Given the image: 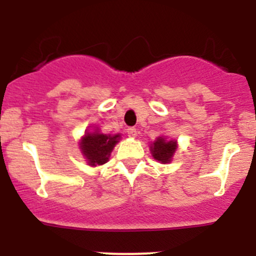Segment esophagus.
Returning a JSON list of instances; mask_svg holds the SVG:
<instances>
[{"label":"esophagus","instance_id":"obj_1","mask_svg":"<svg viewBox=\"0 0 256 256\" xmlns=\"http://www.w3.org/2000/svg\"><path fill=\"white\" fill-rule=\"evenodd\" d=\"M126 131H128V134L130 138H136V136H138V131H136L135 128H128Z\"/></svg>","mask_w":256,"mask_h":256}]
</instances>
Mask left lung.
Returning a JSON list of instances; mask_svg holds the SVG:
<instances>
[{"label": "left lung", "mask_w": 256, "mask_h": 256, "mask_svg": "<svg viewBox=\"0 0 256 256\" xmlns=\"http://www.w3.org/2000/svg\"><path fill=\"white\" fill-rule=\"evenodd\" d=\"M177 150V141L174 138H167L164 136H158L156 140L150 144V151L152 157L160 164H170Z\"/></svg>", "instance_id": "left-lung-1"}]
</instances>
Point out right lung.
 Here are the masks:
<instances>
[{
    "label": "right lung",
    "mask_w": 256,
    "mask_h": 256,
    "mask_svg": "<svg viewBox=\"0 0 256 256\" xmlns=\"http://www.w3.org/2000/svg\"><path fill=\"white\" fill-rule=\"evenodd\" d=\"M120 138V134L106 135L100 132L96 128L94 131L86 130L85 135L80 138L79 148L89 166H102L109 161L112 151Z\"/></svg>",
    "instance_id": "1"
}]
</instances>
